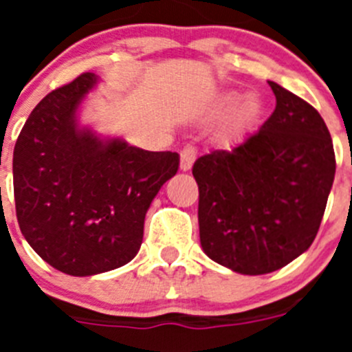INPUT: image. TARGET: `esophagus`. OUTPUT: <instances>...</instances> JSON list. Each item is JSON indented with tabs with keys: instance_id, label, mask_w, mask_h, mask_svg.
<instances>
[{
	"instance_id": "esophagus-1",
	"label": "esophagus",
	"mask_w": 352,
	"mask_h": 352,
	"mask_svg": "<svg viewBox=\"0 0 352 352\" xmlns=\"http://www.w3.org/2000/svg\"><path fill=\"white\" fill-rule=\"evenodd\" d=\"M195 157H197V149L194 148V146L186 144L185 148L182 149V162H179V167H182V170H188L192 167V164H194Z\"/></svg>"
}]
</instances>
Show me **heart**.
Segmentation results:
<instances>
[{"instance_id":"b5f03b06","label":"heart","mask_w":352,"mask_h":352,"mask_svg":"<svg viewBox=\"0 0 352 352\" xmlns=\"http://www.w3.org/2000/svg\"><path fill=\"white\" fill-rule=\"evenodd\" d=\"M241 100H243V96L236 91L223 93L219 100H217V105H214V107H217V113L220 114L231 113L238 104L240 105L239 108L237 107L239 109H236V113L232 114L231 121L227 123V139L239 138L245 130L250 129V125L256 121V118L259 116L261 113V104L256 96H247L243 102H241Z\"/></svg>"}]
</instances>
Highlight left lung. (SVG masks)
Wrapping results in <instances>:
<instances>
[{
  "label": "left lung",
  "mask_w": 352,
  "mask_h": 352,
  "mask_svg": "<svg viewBox=\"0 0 352 352\" xmlns=\"http://www.w3.org/2000/svg\"><path fill=\"white\" fill-rule=\"evenodd\" d=\"M276 107L259 132L194 164L204 254L264 275L309 250L335 178L331 135L316 109L268 80Z\"/></svg>",
  "instance_id": "left-lung-1"
}]
</instances>
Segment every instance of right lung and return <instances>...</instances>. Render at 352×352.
Masks as SVG:
<instances>
[{
    "instance_id": "1",
    "label": "right lung",
    "mask_w": 352,
    "mask_h": 352,
    "mask_svg": "<svg viewBox=\"0 0 352 352\" xmlns=\"http://www.w3.org/2000/svg\"><path fill=\"white\" fill-rule=\"evenodd\" d=\"M100 77L86 72L49 93L14 148L21 232L52 268L72 276L111 272L135 257L144 217L179 155L146 151L80 125L82 102Z\"/></svg>"
}]
</instances>
